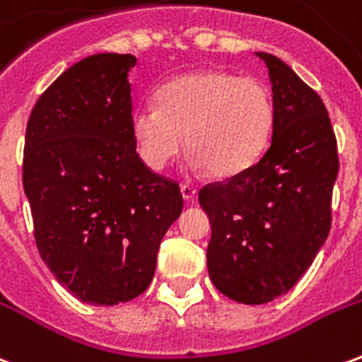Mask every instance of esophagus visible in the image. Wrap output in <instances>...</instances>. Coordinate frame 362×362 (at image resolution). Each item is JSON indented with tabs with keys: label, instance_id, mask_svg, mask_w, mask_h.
<instances>
[{
	"label": "esophagus",
	"instance_id": "1",
	"mask_svg": "<svg viewBox=\"0 0 362 362\" xmlns=\"http://www.w3.org/2000/svg\"><path fill=\"white\" fill-rule=\"evenodd\" d=\"M180 192H182V197H184L186 202H192V199L196 197V188H194V186H189V184H182Z\"/></svg>",
	"mask_w": 362,
	"mask_h": 362
}]
</instances>
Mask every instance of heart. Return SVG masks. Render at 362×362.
Wrapping results in <instances>:
<instances>
[{
  "instance_id": "1",
  "label": "heart",
  "mask_w": 362,
  "mask_h": 362,
  "mask_svg": "<svg viewBox=\"0 0 362 362\" xmlns=\"http://www.w3.org/2000/svg\"><path fill=\"white\" fill-rule=\"evenodd\" d=\"M275 122L272 93L258 79L207 69L178 75L157 90V108L132 112V134L143 163L163 170L186 147L196 170L230 178L266 149Z\"/></svg>"
}]
</instances>
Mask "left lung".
<instances>
[{
    "label": "left lung",
    "instance_id": "obj_1",
    "mask_svg": "<svg viewBox=\"0 0 362 362\" xmlns=\"http://www.w3.org/2000/svg\"><path fill=\"white\" fill-rule=\"evenodd\" d=\"M275 122L264 155L244 173L199 189L211 223L207 269L223 295L264 304L312 266L332 227L337 141L322 98L266 52Z\"/></svg>",
    "mask_w": 362,
    "mask_h": 362
}]
</instances>
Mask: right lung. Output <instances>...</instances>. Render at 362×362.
I'll use <instances>...</instances> for the list:
<instances>
[{"label":"right lung","instance_id":"obj_1","mask_svg":"<svg viewBox=\"0 0 362 362\" xmlns=\"http://www.w3.org/2000/svg\"><path fill=\"white\" fill-rule=\"evenodd\" d=\"M132 54H95L52 83L30 112L23 188L44 264L79 300L139 296L180 217L178 184L151 173L132 134Z\"/></svg>","mask_w":362,"mask_h":362}]
</instances>
